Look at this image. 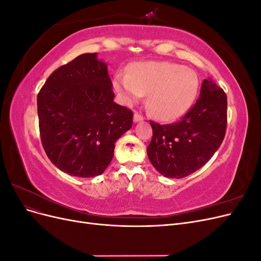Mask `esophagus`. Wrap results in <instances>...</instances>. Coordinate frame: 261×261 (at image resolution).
Listing matches in <instances>:
<instances>
[{
	"label": "esophagus",
	"instance_id": "esophagus-1",
	"mask_svg": "<svg viewBox=\"0 0 261 261\" xmlns=\"http://www.w3.org/2000/svg\"><path fill=\"white\" fill-rule=\"evenodd\" d=\"M143 120H144V116L141 115V114H139L138 112H135V114H134V122L137 123V122H140V121H143Z\"/></svg>",
	"mask_w": 261,
	"mask_h": 261
}]
</instances>
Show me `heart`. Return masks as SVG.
I'll use <instances>...</instances> for the list:
<instances>
[{
  "label": "heart",
  "instance_id": "1",
  "mask_svg": "<svg viewBox=\"0 0 261 261\" xmlns=\"http://www.w3.org/2000/svg\"><path fill=\"white\" fill-rule=\"evenodd\" d=\"M113 84L128 102L149 93L150 112L162 121L183 115L198 91V78L194 70L170 62L137 63L129 73L118 72Z\"/></svg>",
  "mask_w": 261,
  "mask_h": 261
}]
</instances>
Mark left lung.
Masks as SVG:
<instances>
[{
  "mask_svg": "<svg viewBox=\"0 0 261 261\" xmlns=\"http://www.w3.org/2000/svg\"><path fill=\"white\" fill-rule=\"evenodd\" d=\"M226 111L225 92L209 78L203 80L196 103L177 122L160 125L150 121L152 138L147 153L155 170L171 178L199 170L222 144Z\"/></svg>",
  "mask_w": 261,
  "mask_h": 261,
  "instance_id": "obj_1",
  "label": "left lung"
}]
</instances>
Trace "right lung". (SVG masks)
<instances>
[{
  "label": "right lung",
  "instance_id": "add662e5",
  "mask_svg": "<svg viewBox=\"0 0 261 261\" xmlns=\"http://www.w3.org/2000/svg\"><path fill=\"white\" fill-rule=\"evenodd\" d=\"M39 130L51 162L69 175L93 177L112 161L115 141L133 112L114 102L112 82L97 53L55 69L37 97Z\"/></svg>",
  "mask_w": 261,
  "mask_h": 261
}]
</instances>
